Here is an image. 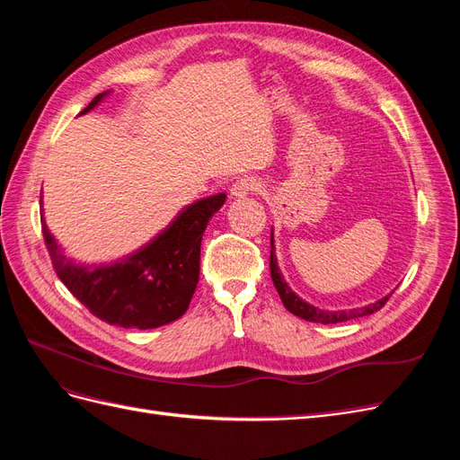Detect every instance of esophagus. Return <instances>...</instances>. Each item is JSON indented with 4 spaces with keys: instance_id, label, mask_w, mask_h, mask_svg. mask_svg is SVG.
Returning a JSON list of instances; mask_svg holds the SVG:
<instances>
[{
    "instance_id": "obj_1",
    "label": "esophagus",
    "mask_w": 460,
    "mask_h": 460,
    "mask_svg": "<svg viewBox=\"0 0 460 460\" xmlns=\"http://www.w3.org/2000/svg\"><path fill=\"white\" fill-rule=\"evenodd\" d=\"M255 191H261V184L257 182V180H252V178L235 180V182L230 186V196L235 199L247 198L249 193H255Z\"/></svg>"
}]
</instances>
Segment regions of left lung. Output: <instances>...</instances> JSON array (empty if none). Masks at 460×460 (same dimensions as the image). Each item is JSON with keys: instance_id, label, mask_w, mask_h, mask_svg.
<instances>
[{"instance_id": "8db88e82", "label": "left lung", "mask_w": 460, "mask_h": 460, "mask_svg": "<svg viewBox=\"0 0 460 460\" xmlns=\"http://www.w3.org/2000/svg\"><path fill=\"white\" fill-rule=\"evenodd\" d=\"M270 276H272V282L276 286L278 296H280L284 307L294 313L296 316L303 318V320H309V323H318V324H336V323H345V320H353V318H360V316H368L374 314L376 311H380L385 301L389 299V294L378 301L368 303L365 307H357V309H338V311H328V309H320L314 307V305L307 303L305 299H301L294 289L288 286V282L284 280V274L278 267V259H276V247H274V230L270 234Z\"/></svg>"}]
</instances>
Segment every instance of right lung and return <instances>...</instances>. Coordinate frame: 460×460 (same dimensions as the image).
Masks as SVG:
<instances>
[{
	"mask_svg": "<svg viewBox=\"0 0 460 460\" xmlns=\"http://www.w3.org/2000/svg\"><path fill=\"white\" fill-rule=\"evenodd\" d=\"M109 93L95 95L80 115L90 113ZM225 201L226 193H217L186 205L146 245L107 264L68 259L49 232L44 211L41 232L59 280L93 316L111 326L149 330L171 324L188 311L199 282L203 232Z\"/></svg>",
	"mask_w": 460,
	"mask_h": 460,
	"instance_id": "add662e5",
	"label": "right lung"
}]
</instances>
